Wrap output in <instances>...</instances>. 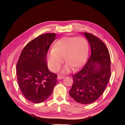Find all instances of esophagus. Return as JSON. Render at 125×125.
<instances>
[{
	"mask_svg": "<svg viewBox=\"0 0 125 125\" xmlns=\"http://www.w3.org/2000/svg\"><path fill=\"white\" fill-rule=\"evenodd\" d=\"M65 77V76H60V75H59V76H57V78L59 80H61V79H62V78H64Z\"/></svg>",
	"mask_w": 125,
	"mask_h": 125,
	"instance_id": "obj_1",
	"label": "esophagus"
}]
</instances>
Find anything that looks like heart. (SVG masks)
<instances>
[{
  "label": "heart",
  "mask_w": 125,
  "mask_h": 125,
  "mask_svg": "<svg viewBox=\"0 0 125 125\" xmlns=\"http://www.w3.org/2000/svg\"><path fill=\"white\" fill-rule=\"evenodd\" d=\"M89 53V44L82 37H64L54 44L53 48L47 56L48 66L53 72H57L63 63L66 64L62 72H69L71 68L77 69L86 61Z\"/></svg>",
  "instance_id": "1"
}]
</instances>
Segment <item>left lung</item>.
Wrapping results in <instances>:
<instances>
[{"instance_id":"1","label":"left lung","mask_w":125,"mask_h":125,"mask_svg":"<svg viewBox=\"0 0 125 125\" xmlns=\"http://www.w3.org/2000/svg\"><path fill=\"white\" fill-rule=\"evenodd\" d=\"M91 48L90 57L81 71L73 75L69 95L82 104L93 103L105 90L111 76V61L105 43L93 34L83 33Z\"/></svg>"}]
</instances>
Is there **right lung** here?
<instances>
[{
    "label": "right lung",
    "mask_w": 125,
    "mask_h": 125,
    "mask_svg": "<svg viewBox=\"0 0 125 125\" xmlns=\"http://www.w3.org/2000/svg\"><path fill=\"white\" fill-rule=\"evenodd\" d=\"M56 33H44L29 42L21 51L16 65L18 85L29 101L44 102L52 94L57 83L55 73L48 70L47 54Z\"/></svg>",
    "instance_id": "add662e5"
}]
</instances>
